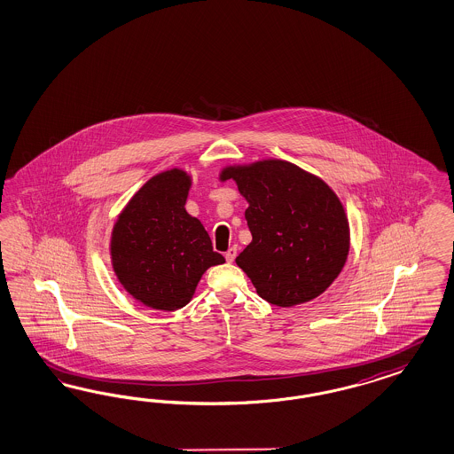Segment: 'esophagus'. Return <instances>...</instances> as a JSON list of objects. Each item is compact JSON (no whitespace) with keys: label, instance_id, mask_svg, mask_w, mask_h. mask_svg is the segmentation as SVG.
<instances>
[{"label":"esophagus","instance_id":"esophagus-1","mask_svg":"<svg viewBox=\"0 0 454 454\" xmlns=\"http://www.w3.org/2000/svg\"><path fill=\"white\" fill-rule=\"evenodd\" d=\"M236 253H238V248L236 247H231L230 250L226 251V254H224V258H226V262L228 263H231V262H235Z\"/></svg>","mask_w":454,"mask_h":454}]
</instances>
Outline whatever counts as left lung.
Listing matches in <instances>:
<instances>
[{
  "mask_svg": "<svg viewBox=\"0 0 454 454\" xmlns=\"http://www.w3.org/2000/svg\"><path fill=\"white\" fill-rule=\"evenodd\" d=\"M248 201L250 245L236 256L258 295L294 307L324 294L348 254V221L337 194L295 164L268 159L226 168Z\"/></svg>",
  "mask_w": 454,
  "mask_h": 454,
  "instance_id": "left-lung-1",
  "label": "left lung"
}]
</instances>
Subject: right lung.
<instances>
[{"mask_svg": "<svg viewBox=\"0 0 454 454\" xmlns=\"http://www.w3.org/2000/svg\"><path fill=\"white\" fill-rule=\"evenodd\" d=\"M189 186L191 177L181 169L157 174L134 194L112 231L119 282L156 310L188 305L204 271L224 263L201 221L184 207Z\"/></svg>", "mask_w": 454, "mask_h": 454, "instance_id": "add662e5", "label": "right lung"}]
</instances>
